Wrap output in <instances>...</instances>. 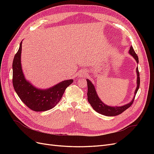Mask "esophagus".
<instances>
[{"label":"esophagus","instance_id":"esophagus-1","mask_svg":"<svg viewBox=\"0 0 154 154\" xmlns=\"http://www.w3.org/2000/svg\"><path fill=\"white\" fill-rule=\"evenodd\" d=\"M80 76H82V77L86 76L87 75V72H85V71H82V72H80Z\"/></svg>","mask_w":154,"mask_h":154}]
</instances>
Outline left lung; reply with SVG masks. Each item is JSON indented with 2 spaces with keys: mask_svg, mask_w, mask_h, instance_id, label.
I'll return each instance as SVG.
<instances>
[{
  "mask_svg": "<svg viewBox=\"0 0 154 154\" xmlns=\"http://www.w3.org/2000/svg\"><path fill=\"white\" fill-rule=\"evenodd\" d=\"M129 54L131 56H132L136 60V61L138 63H139L138 57L136 54V53H135L132 46H131L130 48ZM136 72H137V87L136 88V91L134 92V96L133 97V99L130 102V103L121 106H110L105 105L103 102L100 99L98 96H97V92L95 89V87L94 85H93V83L88 80V79H87V87H88L87 100H88V101L89 102L90 105L92 106L93 109H94L95 111H96L97 112H98L99 114H103L104 116H118L120 114H122L125 110L128 109L133 103L135 96H136V93L139 88V85H140V77H139L138 67L136 68Z\"/></svg>",
  "mask_w": 154,
  "mask_h": 154,
  "instance_id": "1",
  "label": "left lung"
}]
</instances>
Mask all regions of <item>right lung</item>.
<instances>
[{"instance_id":"add662e5","label":"right lung","mask_w":154,"mask_h":154,"mask_svg":"<svg viewBox=\"0 0 154 154\" xmlns=\"http://www.w3.org/2000/svg\"><path fill=\"white\" fill-rule=\"evenodd\" d=\"M22 42L13 62V85L20 99L30 109L36 112L53 109L61 100L66 88L73 80H63L46 89H40L32 85L26 79L22 69Z\"/></svg>"}]
</instances>
